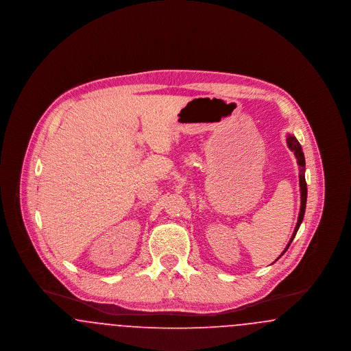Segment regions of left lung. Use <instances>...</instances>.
Segmentation results:
<instances>
[{
  "label": "left lung",
  "mask_w": 351,
  "mask_h": 351,
  "mask_svg": "<svg viewBox=\"0 0 351 351\" xmlns=\"http://www.w3.org/2000/svg\"><path fill=\"white\" fill-rule=\"evenodd\" d=\"M287 145H288V147L291 149V151H293V154H295V156H296V159H298V165H299V168H300L299 182H300L301 205L300 213H299V218H298L296 228H295V230H293V234H292V237H291V239H289V242H288V245H287L285 250L282 252V255H283L285 251L288 250V247H289L291 242L293 241L295 235H296L298 230H299V228H300L301 222H302V218H304V213H305V206H306V195H308L306 182H305V158H304V152H302V149H301L300 143H299V141H298L293 135L288 134V135H287ZM282 255H280V256H282ZM280 256H279V258H280ZM279 258H278V259H279ZM278 259H276V261H278Z\"/></svg>",
  "instance_id": "obj_1"
}]
</instances>
